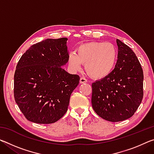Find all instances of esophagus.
<instances>
[{
	"label": "esophagus",
	"mask_w": 154,
	"mask_h": 154,
	"mask_svg": "<svg viewBox=\"0 0 154 154\" xmlns=\"http://www.w3.org/2000/svg\"><path fill=\"white\" fill-rule=\"evenodd\" d=\"M79 82H80V83H87V79H85V78H84V77H81L80 78V80H79Z\"/></svg>",
	"instance_id": "34e87169"
}]
</instances>
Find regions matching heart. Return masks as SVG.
Wrapping results in <instances>:
<instances>
[{
	"instance_id": "heart-1",
	"label": "heart",
	"mask_w": 154,
	"mask_h": 154,
	"mask_svg": "<svg viewBox=\"0 0 154 154\" xmlns=\"http://www.w3.org/2000/svg\"><path fill=\"white\" fill-rule=\"evenodd\" d=\"M118 50L113 44L92 41L83 43L76 49V53L69 54L68 62L75 71L85 64V70L94 79H100L110 75L118 61Z\"/></svg>"
}]
</instances>
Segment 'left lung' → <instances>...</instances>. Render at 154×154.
I'll list each match as a JSON object with an SVG mask.
<instances>
[{"instance_id": "8db88e82", "label": "left lung", "mask_w": 154, "mask_h": 154, "mask_svg": "<svg viewBox=\"0 0 154 154\" xmlns=\"http://www.w3.org/2000/svg\"><path fill=\"white\" fill-rule=\"evenodd\" d=\"M118 61L110 75L92 83V105L100 118L116 122L133 116L143 97V72L136 54L120 40Z\"/></svg>"}]
</instances>
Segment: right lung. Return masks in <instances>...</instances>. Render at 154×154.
Returning a JSON list of instances; mask_svg holds the SVG:
<instances>
[{
    "label": "right lung",
    "mask_w": 154,
    "mask_h": 154,
    "mask_svg": "<svg viewBox=\"0 0 154 154\" xmlns=\"http://www.w3.org/2000/svg\"><path fill=\"white\" fill-rule=\"evenodd\" d=\"M67 38H47L30 47L17 64L15 103L28 121L52 124L66 113L80 77L67 72Z\"/></svg>",
    "instance_id": "right-lung-1"
}]
</instances>
